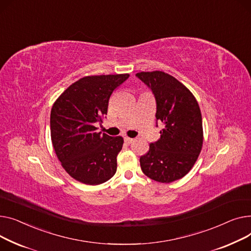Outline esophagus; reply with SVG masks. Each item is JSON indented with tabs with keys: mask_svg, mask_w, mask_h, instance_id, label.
<instances>
[{
	"mask_svg": "<svg viewBox=\"0 0 251 251\" xmlns=\"http://www.w3.org/2000/svg\"><path fill=\"white\" fill-rule=\"evenodd\" d=\"M125 142H126V144H130V143L134 142V139L128 138V137H126V138H125Z\"/></svg>",
	"mask_w": 251,
	"mask_h": 251,
	"instance_id": "esophagus-1",
	"label": "esophagus"
}]
</instances>
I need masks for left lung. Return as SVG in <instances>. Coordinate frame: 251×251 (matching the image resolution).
<instances>
[{"label": "left lung", "mask_w": 251, "mask_h": 251, "mask_svg": "<svg viewBox=\"0 0 251 251\" xmlns=\"http://www.w3.org/2000/svg\"><path fill=\"white\" fill-rule=\"evenodd\" d=\"M136 76L153 91L156 119L163 125L160 139L141 156V168L158 182L178 180L194 167L201 151L203 130L199 103L188 88L167 73L141 72Z\"/></svg>", "instance_id": "1"}]
</instances>
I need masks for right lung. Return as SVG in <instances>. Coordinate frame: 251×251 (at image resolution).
I'll return each instance as SVG.
<instances>
[{
	"mask_svg": "<svg viewBox=\"0 0 251 251\" xmlns=\"http://www.w3.org/2000/svg\"><path fill=\"white\" fill-rule=\"evenodd\" d=\"M128 74L86 76L70 85L54 101L50 111V137L57 159L77 181L97 185L116 172V157L123 137L97 131L96 124L107 114L112 92Z\"/></svg>",
	"mask_w": 251,
	"mask_h": 251,
	"instance_id": "obj_1",
	"label": "right lung"
}]
</instances>
